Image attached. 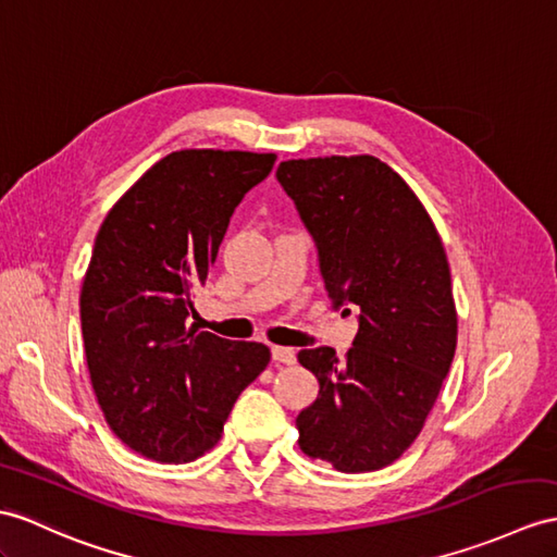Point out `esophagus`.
I'll list each match as a JSON object with an SVG mask.
<instances>
[{
	"label": "esophagus",
	"mask_w": 557,
	"mask_h": 557,
	"mask_svg": "<svg viewBox=\"0 0 557 557\" xmlns=\"http://www.w3.org/2000/svg\"><path fill=\"white\" fill-rule=\"evenodd\" d=\"M271 357H274L276 363H286V366L295 363V351L290 347L274 345V347H271Z\"/></svg>",
	"instance_id": "obj_1"
}]
</instances>
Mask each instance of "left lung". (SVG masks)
<instances>
[{"label":"left lung","mask_w":557,"mask_h":557,"mask_svg":"<svg viewBox=\"0 0 557 557\" xmlns=\"http://www.w3.org/2000/svg\"><path fill=\"white\" fill-rule=\"evenodd\" d=\"M276 176L317 240L329 295L359 311L343 359L333 347L297 355L319 381L295 420L297 444L341 472L381 470L416 442L454 361L442 238L411 186L373 156L283 160Z\"/></svg>","instance_id":"1"}]
</instances>
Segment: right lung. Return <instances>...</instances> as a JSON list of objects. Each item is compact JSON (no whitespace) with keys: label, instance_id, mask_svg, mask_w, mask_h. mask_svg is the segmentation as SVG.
Returning a JSON list of instances; mask_svg holds the SVG:
<instances>
[{"label":"right lung","instance_id":"right-lung-1","mask_svg":"<svg viewBox=\"0 0 557 557\" xmlns=\"http://www.w3.org/2000/svg\"><path fill=\"white\" fill-rule=\"evenodd\" d=\"M274 153L186 148L146 170L106 214L79 290L94 395L115 437L160 463L220 442L238 395L271 359L188 325L228 220Z\"/></svg>","mask_w":557,"mask_h":557}]
</instances>
